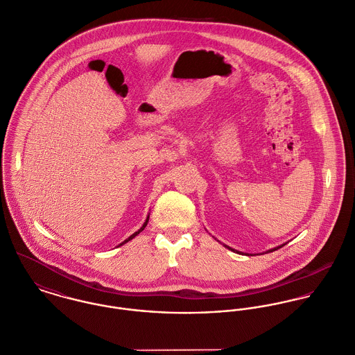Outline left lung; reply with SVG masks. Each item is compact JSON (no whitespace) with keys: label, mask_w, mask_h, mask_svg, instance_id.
<instances>
[{"label":"left lung","mask_w":355,"mask_h":355,"mask_svg":"<svg viewBox=\"0 0 355 355\" xmlns=\"http://www.w3.org/2000/svg\"><path fill=\"white\" fill-rule=\"evenodd\" d=\"M286 243H284V244H282V245H277V247H275V248H270V250H268V251H265V252H262V254H266V252H273V251H276V250H279V248H282V247H284ZM223 247H226L227 250H230V251H233V252H237V254H244V252H240V251H237V250H234V248H232V247H229V245H226V244H223ZM261 254V255H262ZM244 255H259V254H244Z\"/></svg>","instance_id":"left-lung-1"}]
</instances>
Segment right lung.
<instances>
[{"label": "right lung", "instance_id": "right-lung-1", "mask_svg": "<svg viewBox=\"0 0 355 355\" xmlns=\"http://www.w3.org/2000/svg\"><path fill=\"white\" fill-rule=\"evenodd\" d=\"M148 220H149V215H146V219H145V222H144V225H142L141 227H140V229H139V230H137V232H135V233H133V234H132V236H129V237H128V239H126V240H125V241H122V243H121V244H119V245H118V247H121V245H123V244H126V243H128V241H130V240H132V239H135V237H136V236H137V234H140V233H141L142 230H144V229H145V226H146V223H148Z\"/></svg>", "mask_w": 355, "mask_h": 355}]
</instances>
